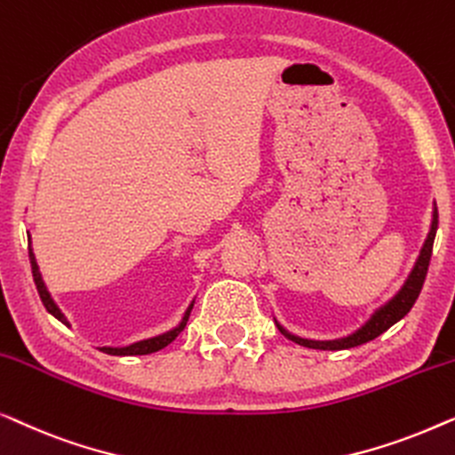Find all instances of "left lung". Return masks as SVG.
<instances>
[{
	"instance_id": "left-lung-1",
	"label": "left lung",
	"mask_w": 455,
	"mask_h": 455,
	"mask_svg": "<svg viewBox=\"0 0 455 455\" xmlns=\"http://www.w3.org/2000/svg\"><path fill=\"white\" fill-rule=\"evenodd\" d=\"M439 216H437V208L433 210V222H431V230H428V236L425 241V245L420 249V255L417 259V264H414V270L411 272V276H408L406 284L402 286V291L395 294V297L389 300L386 307H381L379 311H375V315L369 319L367 323L363 325L361 330L355 331L353 336L348 338H342V340H331V342H315V340H305V338H297V336H291V334H284L294 340L300 347H309V348H317V350H344V348H355V347H361L364 342H371L375 340L377 336H381L383 331L392 328L394 323H398L402 317L406 315L408 311L412 309V305L417 303L419 294L422 284H425V278H427V270H428V261H431V253H433V241H435V233H437V225H439Z\"/></svg>"
}]
</instances>
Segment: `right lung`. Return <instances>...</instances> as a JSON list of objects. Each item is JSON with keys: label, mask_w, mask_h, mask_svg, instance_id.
I'll use <instances>...</instances> for the list:
<instances>
[{"label": "right lung", "mask_w": 455, "mask_h": 455, "mask_svg": "<svg viewBox=\"0 0 455 455\" xmlns=\"http://www.w3.org/2000/svg\"><path fill=\"white\" fill-rule=\"evenodd\" d=\"M28 258H30V267H33V278H35V284H36V291H38V297H41V300H43V305H44V309H47L51 315H55L57 319H60L61 323H66L68 325V322H66V317H63V313L57 309V305L53 303V299L49 297V292H47V289H44V284H43V280H41V274H38V266H36V259H35V255H33V251H28ZM194 307V305H191ZM191 307L188 309V313H185V317H183V322H181V325H179V328H175V330H171V331H166V334H163V336H156V338H150V340H142V342H136V344H132V347H125V348H100L102 353H107V355H117V356H125V355H150V353H156V350H161V348H164V347H169V344L175 340V338L181 334L183 331V328H185V323H188V317H189V311H191Z\"/></svg>", "instance_id": "1"}]
</instances>
